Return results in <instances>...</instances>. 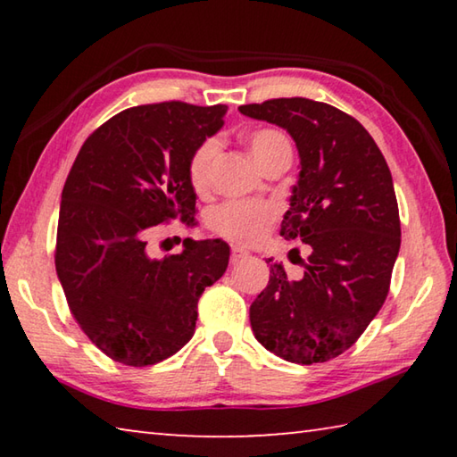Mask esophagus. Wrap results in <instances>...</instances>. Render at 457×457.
<instances>
[{"mask_svg":"<svg viewBox=\"0 0 457 457\" xmlns=\"http://www.w3.org/2000/svg\"><path fill=\"white\" fill-rule=\"evenodd\" d=\"M244 258H247V252L244 250V247H237V245L231 247V262H239Z\"/></svg>","mask_w":457,"mask_h":457,"instance_id":"esophagus-1","label":"esophagus"}]
</instances>
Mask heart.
Returning <instances> with one entry per match:
<instances>
[{"mask_svg":"<svg viewBox=\"0 0 457 457\" xmlns=\"http://www.w3.org/2000/svg\"><path fill=\"white\" fill-rule=\"evenodd\" d=\"M252 157L260 167L278 154H290L292 145L276 129H256L247 135ZM220 138L210 137L193 149L187 161V177L195 193H205L212 181V167L220 153ZM278 218V207L270 201H226L207 213L205 223L213 234L236 244H258Z\"/></svg>","mask_w":457,"mask_h":457,"instance_id":"b5f03b06","label":"heart"}]
</instances>
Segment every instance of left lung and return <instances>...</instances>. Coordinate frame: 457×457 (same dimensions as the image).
Wrapping results in <instances>:
<instances>
[{"label": "left lung", "instance_id": "8db88e82", "mask_svg": "<svg viewBox=\"0 0 457 457\" xmlns=\"http://www.w3.org/2000/svg\"><path fill=\"white\" fill-rule=\"evenodd\" d=\"M239 112L274 122L296 143L303 169L280 234L312 250L300 258V280L270 264L250 306L252 330L284 361L327 362L357 343L389 294L401 245L391 171L367 129L327 103L272 98Z\"/></svg>", "mask_w": 457, "mask_h": 457}]
</instances>
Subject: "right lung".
<instances>
[{"instance_id": "right-lung-1", "label": "right lung", "mask_w": 457, "mask_h": 457, "mask_svg": "<svg viewBox=\"0 0 457 457\" xmlns=\"http://www.w3.org/2000/svg\"><path fill=\"white\" fill-rule=\"evenodd\" d=\"M226 112L181 100L127 108L84 141L66 177L56 272L84 335L122 365H154L187 345L201 294L226 272L220 239L187 237L181 253L146 256L153 226L193 221L187 161Z\"/></svg>"}]
</instances>
